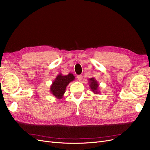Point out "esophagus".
<instances>
[{"mask_svg":"<svg viewBox=\"0 0 150 150\" xmlns=\"http://www.w3.org/2000/svg\"><path fill=\"white\" fill-rule=\"evenodd\" d=\"M77 79H78V80H79V81L82 80V79H83V76H82L81 75H78V76H77Z\"/></svg>","mask_w":150,"mask_h":150,"instance_id":"34e87169","label":"esophagus"}]
</instances>
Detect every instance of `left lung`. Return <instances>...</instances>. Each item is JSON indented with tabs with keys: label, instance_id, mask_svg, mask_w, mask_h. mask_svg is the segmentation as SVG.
I'll use <instances>...</instances> for the list:
<instances>
[{
	"label": "left lung",
	"instance_id": "1",
	"mask_svg": "<svg viewBox=\"0 0 150 150\" xmlns=\"http://www.w3.org/2000/svg\"><path fill=\"white\" fill-rule=\"evenodd\" d=\"M89 87L91 91L96 94H98L100 92L99 91V84L98 81L96 80L95 78H91L89 79Z\"/></svg>",
	"mask_w": 150,
	"mask_h": 150
}]
</instances>
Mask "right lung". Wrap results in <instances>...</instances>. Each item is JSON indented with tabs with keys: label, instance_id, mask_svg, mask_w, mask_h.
<instances>
[{
	"label": "right lung",
	"instance_id": "obj_1",
	"mask_svg": "<svg viewBox=\"0 0 150 150\" xmlns=\"http://www.w3.org/2000/svg\"><path fill=\"white\" fill-rule=\"evenodd\" d=\"M74 80L75 76L72 74H69L67 75H62L59 74L55 78L50 86V93L57 99H61L66 92L67 86Z\"/></svg>",
	"mask_w": 150,
	"mask_h": 150
}]
</instances>
